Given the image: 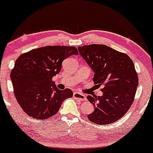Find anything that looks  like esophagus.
Segmentation results:
<instances>
[{
  "label": "esophagus",
  "mask_w": 153,
  "mask_h": 153,
  "mask_svg": "<svg viewBox=\"0 0 153 153\" xmlns=\"http://www.w3.org/2000/svg\"><path fill=\"white\" fill-rule=\"evenodd\" d=\"M73 97H74V99L78 100L79 101H84V100H86V97H85L84 95L76 93V92H74V94H73Z\"/></svg>",
  "instance_id": "1"
}]
</instances>
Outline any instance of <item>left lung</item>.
Instances as JSON below:
<instances>
[{"mask_svg": "<svg viewBox=\"0 0 153 153\" xmlns=\"http://www.w3.org/2000/svg\"><path fill=\"white\" fill-rule=\"evenodd\" d=\"M79 51L95 72L93 81L102 96L88 95L95 106L88 118L97 125H108L120 119L131 107L139 78L134 65L126 53L104 45H84Z\"/></svg>", "mask_w": 153, "mask_h": 153, "instance_id": "obj_1", "label": "left lung"}]
</instances>
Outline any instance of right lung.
I'll return each mask as SVG.
<instances>
[{
    "label": "right lung",
    "instance_id": "add662e5",
    "mask_svg": "<svg viewBox=\"0 0 153 153\" xmlns=\"http://www.w3.org/2000/svg\"><path fill=\"white\" fill-rule=\"evenodd\" d=\"M74 54H79L75 47L47 46L16 59L10 77L16 99L28 116L40 120L51 118L65 100L72 97V90L58 89L52 78L61 70L62 62Z\"/></svg>",
    "mask_w": 153,
    "mask_h": 153
}]
</instances>
